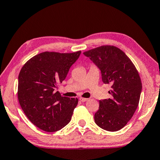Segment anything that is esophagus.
Listing matches in <instances>:
<instances>
[{"label":"esophagus","instance_id":"obj_1","mask_svg":"<svg viewBox=\"0 0 160 160\" xmlns=\"http://www.w3.org/2000/svg\"><path fill=\"white\" fill-rule=\"evenodd\" d=\"M80 100L82 101V102H86V101L88 100V98H80Z\"/></svg>","mask_w":160,"mask_h":160}]
</instances>
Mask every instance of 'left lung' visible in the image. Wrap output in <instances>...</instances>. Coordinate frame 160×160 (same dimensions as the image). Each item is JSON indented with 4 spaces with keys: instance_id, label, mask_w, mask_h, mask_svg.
Instances as JSON below:
<instances>
[{
    "instance_id": "1",
    "label": "left lung",
    "mask_w": 160,
    "mask_h": 160,
    "mask_svg": "<svg viewBox=\"0 0 160 160\" xmlns=\"http://www.w3.org/2000/svg\"><path fill=\"white\" fill-rule=\"evenodd\" d=\"M101 72L105 84H111V98L100 100L94 114L101 128L117 131L131 120L138 106L142 82L133 62L120 48L102 46L83 53Z\"/></svg>"
}]
</instances>
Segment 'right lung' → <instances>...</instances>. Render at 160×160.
Returning <instances> with one entry per match:
<instances>
[{"mask_svg": "<svg viewBox=\"0 0 160 160\" xmlns=\"http://www.w3.org/2000/svg\"><path fill=\"white\" fill-rule=\"evenodd\" d=\"M80 53L42 52L22 67L18 76L19 103L28 119L41 130L54 132L70 122L78 100L62 97L55 89Z\"/></svg>", "mask_w": 160, "mask_h": 160, "instance_id": "add662e5", "label": "right lung"}]
</instances>
